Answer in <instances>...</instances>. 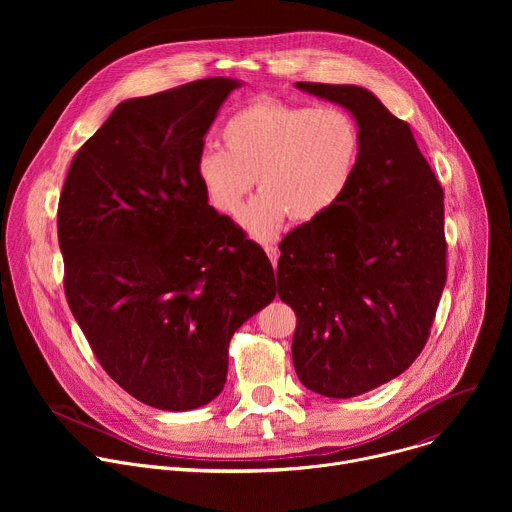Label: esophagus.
I'll use <instances>...</instances> for the list:
<instances>
[{
  "mask_svg": "<svg viewBox=\"0 0 512 512\" xmlns=\"http://www.w3.org/2000/svg\"><path fill=\"white\" fill-rule=\"evenodd\" d=\"M263 249H265L267 257L271 259V263H273V267H275V265H277V259H279V249H277L275 245H265Z\"/></svg>",
  "mask_w": 512,
  "mask_h": 512,
  "instance_id": "obj_1",
  "label": "esophagus"
}]
</instances>
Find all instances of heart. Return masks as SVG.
<instances>
[{"instance_id":"obj_1","label":"heart","mask_w":512,"mask_h":512,"mask_svg":"<svg viewBox=\"0 0 512 512\" xmlns=\"http://www.w3.org/2000/svg\"><path fill=\"white\" fill-rule=\"evenodd\" d=\"M225 150L204 148L196 176L208 202L235 216L255 184L261 192L241 214L259 241L273 239L287 218L314 223L348 192L358 160L360 129L342 107H308L257 99L223 125Z\"/></svg>"}]
</instances>
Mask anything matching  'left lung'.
<instances>
[{"instance_id":"1","label":"left lung","mask_w":512,"mask_h":512,"mask_svg":"<svg viewBox=\"0 0 512 512\" xmlns=\"http://www.w3.org/2000/svg\"><path fill=\"white\" fill-rule=\"evenodd\" d=\"M296 87L344 107L362 139L344 198L291 231L277 263V294L298 316V379L348 399L399 377L427 342L446 285L444 190L409 125L369 89Z\"/></svg>"}]
</instances>
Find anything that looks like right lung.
I'll list each match as a JSON object with an SVG mask.
<instances>
[{
    "label": "right lung",
    "instance_id": "add662e5",
    "mask_svg": "<svg viewBox=\"0 0 512 512\" xmlns=\"http://www.w3.org/2000/svg\"><path fill=\"white\" fill-rule=\"evenodd\" d=\"M241 85L212 77L119 103L58 202L72 316L107 375L164 411L218 397L233 334L275 298L267 255L196 176L204 135Z\"/></svg>",
    "mask_w": 512,
    "mask_h": 512
}]
</instances>
